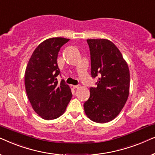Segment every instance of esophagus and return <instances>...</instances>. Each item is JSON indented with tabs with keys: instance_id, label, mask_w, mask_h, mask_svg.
I'll use <instances>...</instances> for the list:
<instances>
[{
	"instance_id": "esophagus-1",
	"label": "esophagus",
	"mask_w": 155,
	"mask_h": 155,
	"mask_svg": "<svg viewBox=\"0 0 155 155\" xmlns=\"http://www.w3.org/2000/svg\"><path fill=\"white\" fill-rule=\"evenodd\" d=\"M80 87V85H73V87L74 89H78V88H79Z\"/></svg>"
}]
</instances>
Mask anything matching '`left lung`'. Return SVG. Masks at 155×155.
Masks as SVG:
<instances>
[{"label":"left lung","instance_id":"8db88e82","mask_svg":"<svg viewBox=\"0 0 155 155\" xmlns=\"http://www.w3.org/2000/svg\"><path fill=\"white\" fill-rule=\"evenodd\" d=\"M91 73L99 77L97 87L90 89L84 113L92 121L104 124L114 120L126 103L130 89V71L115 44L106 39H87Z\"/></svg>","mask_w":155,"mask_h":155}]
</instances>
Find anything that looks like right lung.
<instances>
[{
	"label": "right lung",
	"mask_w": 155,
	"mask_h": 155,
	"mask_svg": "<svg viewBox=\"0 0 155 155\" xmlns=\"http://www.w3.org/2000/svg\"><path fill=\"white\" fill-rule=\"evenodd\" d=\"M69 40L63 37L44 40L34 51L25 70L27 97L34 111L43 119L60 117L73 96L69 85L63 80L58 84L56 78L60 74L58 52Z\"/></svg>",
	"instance_id": "1"
}]
</instances>
